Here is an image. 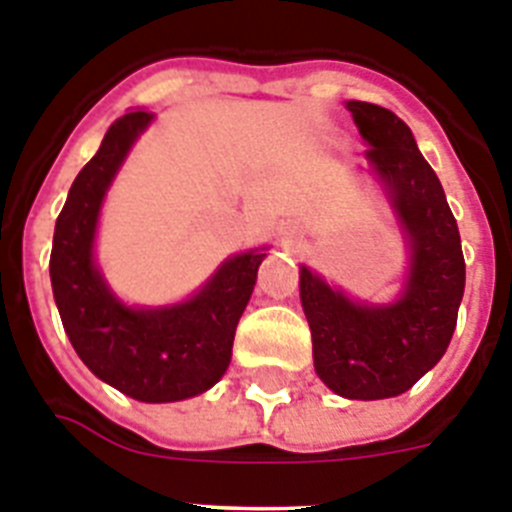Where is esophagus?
Masks as SVG:
<instances>
[{
    "instance_id": "obj_1",
    "label": "esophagus",
    "mask_w": 512,
    "mask_h": 512,
    "mask_svg": "<svg viewBox=\"0 0 512 512\" xmlns=\"http://www.w3.org/2000/svg\"><path fill=\"white\" fill-rule=\"evenodd\" d=\"M295 238H297V228H292V225H289V228L282 230V241L284 243H292Z\"/></svg>"
}]
</instances>
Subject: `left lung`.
Here are the masks:
<instances>
[{
  "mask_svg": "<svg viewBox=\"0 0 512 512\" xmlns=\"http://www.w3.org/2000/svg\"><path fill=\"white\" fill-rule=\"evenodd\" d=\"M346 107L410 238V277L395 305L369 307L302 266L300 297L320 379L348 400H382L408 392L446 354L464 295V253L441 182L408 125L379 104Z\"/></svg>",
  "mask_w": 512,
  "mask_h": 512,
  "instance_id": "obj_1",
  "label": "left lung"
}]
</instances>
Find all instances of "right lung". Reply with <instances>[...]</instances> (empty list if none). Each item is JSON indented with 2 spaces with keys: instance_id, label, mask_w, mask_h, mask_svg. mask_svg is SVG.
Instances as JSON below:
<instances>
[{
  "instance_id": "right-lung-1",
  "label": "right lung",
  "mask_w": 512,
  "mask_h": 512,
  "mask_svg": "<svg viewBox=\"0 0 512 512\" xmlns=\"http://www.w3.org/2000/svg\"><path fill=\"white\" fill-rule=\"evenodd\" d=\"M151 117L143 110L117 117L71 184L53 233L51 284L71 346L102 382L140 402H174L210 390L225 374L266 253L228 259L182 305L130 310L117 302L92 261L94 230L112 176Z\"/></svg>"
}]
</instances>
